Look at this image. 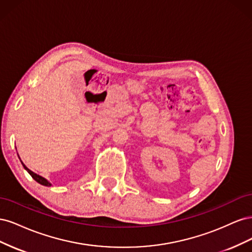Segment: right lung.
Masks as SVG:
<instances>
[{
    "label": "right lung",
    "mask_w": 252,
    "mask_h": 252,
    "mask_svg": "<svg viewBox=\"0 0 252 252\" xmlns=\"http://www.w3.org/2000/svg\"><path fill=\"white\" fill-rule=\"evenodd\" d=\"M21 162H22V161H21ZM22 164H23V166H24V168L28 171V173H29L30 175H32L33 180H35L37 183H40L41 185H44V186H51V184H50L49 182H47V180H45L43 177H41V175H39V174H36V173L32 172V170H29V169L27 168V167L24 165V163H22Z\"/></svg>",
    "instance_id": "right-lung-1"
}]
</instances>
